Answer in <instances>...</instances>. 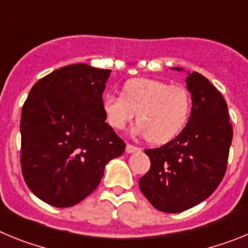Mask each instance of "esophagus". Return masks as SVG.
<instances>
[{
    "mask_svg": "<svg viewBox=\"0 0 248 248\" xmlns=\"http://www.w3.org/2000/svg\"><path fill=\"white\" fill-rule=\"evenodd\" d=\"M125 151L128 153V154H131V153H138V151H141V149L138 148V146H134L131 145V144H126V148H125Z\"/></svg>",
    "mask_w": 248,
    "mask_h": 248,
    "instance_id": "34e87169",
    "label": "esophagus"
}]
</instances>
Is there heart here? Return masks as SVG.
Wrapping results in <instances>:
<instances>
[{
	"label": "heart",
	"mask_w": 248,
	"mask_h": 248,
	"mask_svg": "<svg viewBox=\"0 0 248 248\" xmlns=\"http://www.w3.org/2000/svg\"><path fill=\"white\" fill-rule=\"evenodd\" d=\"M102 105L111 128L125 129L137 114L138 131L150 143L161 144L185 128L191 111V94L184 85L137 78L124 84L122 95L107 94Z\"/></svg>",
	"instance_id": "1"
}]
</instances>
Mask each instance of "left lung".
I'll use <instances>...</instances> for the list:
<instances>
[{"instance_id":"obj_1","label":"left lung","mask_w":248,"mask_h":248,"mask_svg":"<svg viewBox=\"0 0 248 248\" xmlns=\"http://www.w3.org/2000/svg\"><path fill=\"white\" fill-rule=\"evenodd\" d=\"M186 84L192 100L187 124L165 145L146 149L150 170L139 180L149 202L169 214L191 209L217 189L233 135L220 92L198 72L187 73Z\"/></svg>"}]
</instances>
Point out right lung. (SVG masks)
Listing matches in <instances>:
<instances>
[{
    "mask_svg": "<svg viewBox=\"0 0 248 248\" xmlns=\"http://www.w3.org/2000/svg\"><path fill=\"white\" fill-rule=\"evenodd\" d=\"M110 72L84 63L59 68L32 87L22 107V174L48 205L71 207L84 200L105 165L125 150L103 110Z\"/></svg>",
    "mask_w": 248,
    "mask_h": 248,
    "instance_id": "obj_1",
    "label": "right lung"
}]
</instances>
